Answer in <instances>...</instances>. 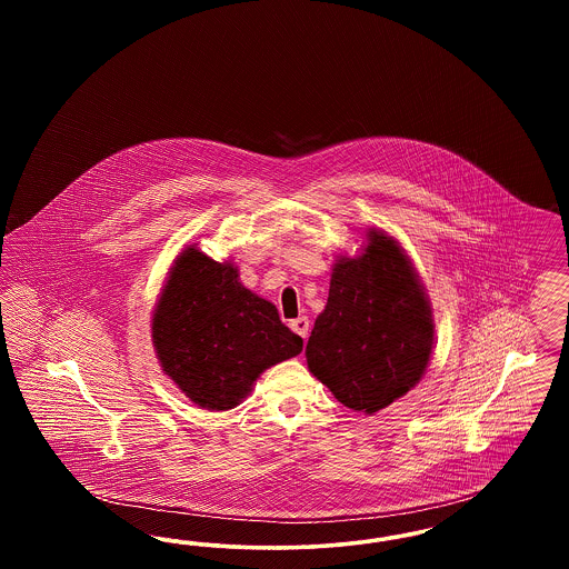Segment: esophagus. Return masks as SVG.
I'll list each match as a JSON object with an SVG mask.
<instances>
[{"label":"esophagus","mask_w":569,"mask_h":569,"mask_svg":"<svg viewBox=\"0 0 569 569\" xmlns=\"http://www.w3.org/2000/svg\"><path fill=\"white\" fill-rule=\"evenodd\" d=\"M290 328L297 332V335H300L302 339H307V335H309V328H311V325H309V318H297V320H292L290 322Z\"/></svg>","instance_id":"34e87169"}]
</instances>
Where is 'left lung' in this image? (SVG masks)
Wrapping results in <instances>:
<instances>
[{
    "label": "left lung",
    "instance_id": "obj_1",
    "mask_svg": "<svg viewBox=\"0 0 569 569\" xmlns=\"http://www.w3.org/2000/svg\"><path fill=\"white\" fill-rule=\"evenodd\" d=\"M433 335L431 302L403 247L371 230L358 258L335 262L305 356L339 403L376 413L425 376Z\"/></svg>",
    "mask_w": 569,
    "mask_h": 569
}]
</instances>
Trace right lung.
Listing matches in <instances>:
<instances>
[{"mask_svg": "<svg viewBox=\"0 0 569 569\" xmlns=\"http://www.w3.org/2000/svg\"><path fill=\"white\" fill-rule=\"evenodd\" d=\"M163 373L204 409H232L264 369L302 350L277 307L247 290L230 262L193 244L172 264L153 311Z\"/></svg>", "mask_w": 569, "mask_h": 569, "instance_id": "obj_1", "label": "right lung"}]
</instances>
